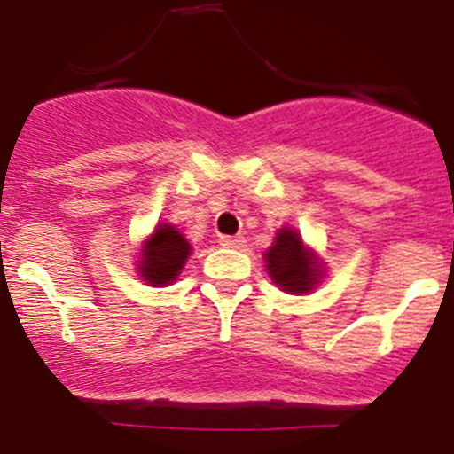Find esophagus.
I'll return each mask as SVG.
<instances>
[{"label": "esophagus", "instance_id": "1", "mask_svg": "<svg viewBox=\"0 0 454 454\" xmlns=\"http://www.w3.org/2000/svg\"><path fill=\"white\" fill-rule=\"evenodd\" d=\"M219 247L241 248V247H244V237H241V235H222V237H219Z\"/></svg>", "mask_w": 454, "mask_h": 454}]
</instances>
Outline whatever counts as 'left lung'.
<instances>
[{
  "mask_svg": "<svg viewBox=\"0 0 454 454\" xmlns=\"http://www.w3.org/2000/svg\"><path fill=\"white\" fill-rule=\"evenodd\" d=\"M266 264L275 285L286 294H307L320 278L316 255L302 247L300 235L291 228L278 232L275 244L266 253Z\"/></svg>",
  "mask_w": 454,
  "mask_h": 454,
  "instance_id": "obj_1",
  "label": "left lung"
}]
</instances>
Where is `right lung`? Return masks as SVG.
<instances>
[{
    "label": "right lung",
    "instance_id": "obj_1",
    "mask_svg": "<svg viewBox=\"0 0 454 454\" xmlns=\"http://www.w3.org/2000/svg\"><path fill=\"white\" fill-rule=\"evenodd\" d=\"M190 255L185 237L169 223L156 226L154 235L143 247V260L138 264L141 278L152 286H165L175 282Z\"/></svg>",
    "mask_w": 454,
    "mask_h": 454
}]
</instances>
